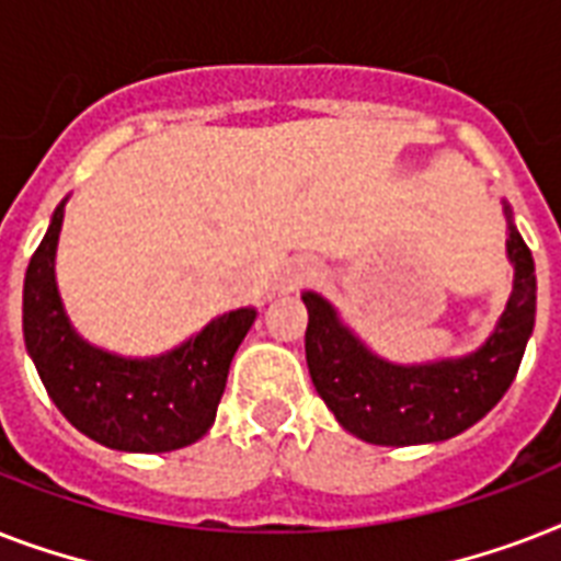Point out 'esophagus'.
I'll return each instance as SVG.
<instances>
[{"mask_svg":"<svg viewBox=\"0 0 561 561\" xmlns=\"http://www.w3.org/2000/svg\"><path fill=\"white\" fill-rule=\"evenodd\" d=\"M311 276H314V271H311L308 264H297V267H290L288 282H290V285H302V282H308Z\"/></svg>","mask_w":561,"mask_h":561,"instance_id":"obj_1","label":"esophagus"}]
</instances>
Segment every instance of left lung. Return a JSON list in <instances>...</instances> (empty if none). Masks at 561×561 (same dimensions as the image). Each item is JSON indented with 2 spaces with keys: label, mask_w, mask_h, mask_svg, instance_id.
I'll list each match as a JSON object with an SVG mask.
<instances>
[{
  "label": "left lung",
  "mask_w": 561,
  "mask_h": 561,
  "mask_svg": "<svg viewBox=\"0 0 561 561\" xmlns=\"http://www.w3.org/2000/svg\"><path fill=\"white\" fill-rule=\"evenodd\" d=\"M513 294L478 350L460 358L396 364L373 352L325 297L306 290V360L320 399L350 434L373 445L445 443L504 399L536 325V264L504 201Z\"/></svg>",
  "instance_id": "1"
}]
</instances>
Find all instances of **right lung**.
<instances>
[{
	"label": "right lung",
	"mask_w": 561,
	"mask_h": 561,
	"mask_svg": "<svg viewBox=\"0 0 561 561\" xmlns=\"http://www.w3.org/2000/svg\"><path fill=\"white\" fill-rule=\"evenodd\" d=\"M66 201L57 203L22 285V334L39 381L81 434L107 448L162 454L197 443L215 422L229 364L255 323V308L215 317L151 358H125L83 341L55 276Z\"/></svg>",
	"instance_id": "add662e5"
}]
</instances>
